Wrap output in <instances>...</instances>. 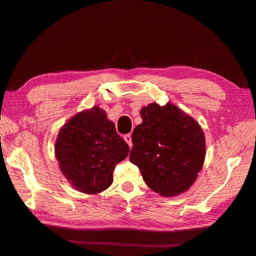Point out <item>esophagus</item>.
I'll list each match as a JSON object with an SVG mask.
<instances>
[{
    "instance_id": "1",
    "label": "esophagus",
    "mask_w": 256,
    "mask_h": 256,
    "mask_svg": "<svg viewBox=\"0 0 256 256\" xmlns=\"http://www.w3.org/2000/svg\"><path fill=\"white\" fill-rule=\"evenodd\" d=\"M124 140H125L127 143H128V145H129V147L131 148V146H132V142H131V134H125L124 136Z\"/></svg>"
}]
</instances>
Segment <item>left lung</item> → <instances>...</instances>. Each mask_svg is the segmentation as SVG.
<instances>
[{
    "instance_id": "left-lung-1",
    "label": "left lung",
    "mask_w": 256,
    "mask_h": 256,
    "mask_svg": "<svg viewBox=\"0 0 256 256\" xmlns=\"http://www.w3.org/2000/svg\"><path fill=\"white\" fill-rule=\"evenodd\" d=\"M142 124L132 132L130 161L148 187L162 196L187 191L202 170L206 150L202 128L171 102L141 109Z\"/></svg>"
}]
</instances>
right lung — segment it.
Returning a JSON list of instances; mask_svg holds the SVG:
<instances>
[{"instance_id":"right-lung-1","label":"right lung","mask_w":256,"mask_h":256,"mask_svg":"<svg viewBox=\"0 0 256 256\" xmlns=\"http://www.w3.org/2000/svg\"><path fill=\"white\" fill-rule=\"evenodd\" d=\"M54 150L62 173L88 194L109 188L115 166L129 154L128 144L97 106L76 114L60 128Z\"/></svg>"}]
</instances>
